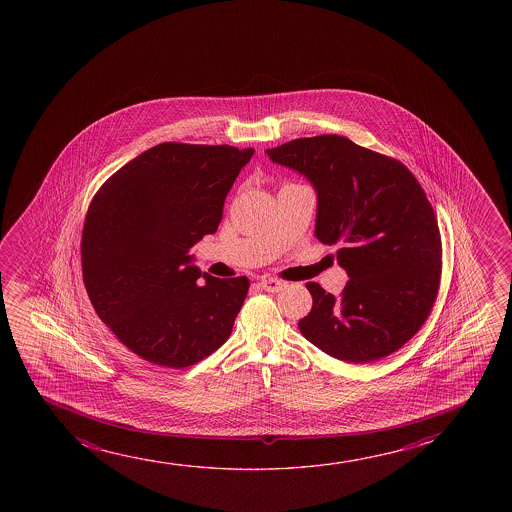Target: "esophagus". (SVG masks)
<instances>
[{"label":"esophagus","instance_id":"1","mask_svg":"<svg viewBox=\"0 0 512 512\" xmlns=\"http://www.w3.org/2000/svg\"><path fill=\"white\" fill-rule=\"evenodd\" d=\"M259 287L266 292H280L285 287V281L276 280V278H264L259 281Z\"/></svg>","mask_w":512,"mask_h":512}]
</instances>
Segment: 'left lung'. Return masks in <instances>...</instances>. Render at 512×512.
I'll return each mask as SVG.
<instances>
[{
  "label": "left lung",
  "mask_w": 512,
  "mask_h": 512,
  "mask_svg": "<svg viewBox=\"0 0 512 512\" xmlns=\"http://www.w3.org/2000/svg\"><path fill=\"white\" fill-rule=\"evenodd\" d=\"M267 155L313 183L316 238L341 246L337 262L350 276L337 299L306 283L313 308L302 336L351 364L392 355L427 322L441 285V232L425 190L402 162L337 134Z\"/></svg>",
  "instance_id": "8db88e82"
}]
</instances>
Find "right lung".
I'll use <instances>...</instances> for the list:
<instances>
[{
  "instance_id": "add662e5",
  "label": "right lung",
  "mask_w": 512,
  "mask_h": 512,
  "mask_svg": "<svg viewBox=\"0 0 512 512\" xmlns=\"http://www.w3.org/2000/svg\"><path fill=\"white\" fill-rule=\"evenodd\" d=\"M252 155L159 143L92 197L80 243L85 290L120 343L150 364L185 369L231 336L250 281L201 273L190 266V248L217 232L225 197ZM201 275L206 284L196 283Z\"/></svg>"
}]
</instances>
